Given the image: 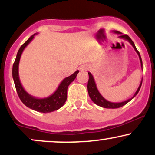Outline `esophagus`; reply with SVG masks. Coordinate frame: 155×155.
I'll return each instance as SVG.
<instances>
[{"label": "esophagus", "mask_w": 155, "mask_h": 155, "mask_svg": "<svg viewBox=\"0 0 155 155\" xmlns=\"http://www.w3.org/2000/svg\"><path fill=\"white\" fill-rule=\"evenodd\" d=\"M79 69L81 71H86V70H87V69H88V65H81V66H80V68H79Z\"/></svg>", "instance_id": "obj_1"}]
</instances>
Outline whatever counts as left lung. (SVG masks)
<instances>
[{"instance_id": "8db88e82", "label": "left lung", "mask_w": 155, "mask_h": 155, "mask_svg": "<svg viewBox=\"0 0 155 155\" xmlns=\"http://www.w3.org/2000/svg\"><path fill=\"white\" fill-rule=\"evenodd\" d=\"M114 32L115 33H117V34H120V35H119V38H123V39H124V40L127 41H128L129 43L133 46V47L134 48L135 51H136V53L138 54V57H139L140 62V66H141V68L143 67L142 60H141V58H140L139 51L137 50L136 46H135V44H134V43H133V41L131 40V38H130L127 35H122V33H120V32H119V31H114ZM88 74H89V80H88V84H87V90H88V94H89V95H90V98H91V100L93 101V102L95 103L96 105H97V106H101V107L106 108H117L122 107V106H123L125 104H127V103L132 100L133 97H134L135 96L138 94V92H139L140 88V87H141V84H142V80H143V79L141 80V81H140V85H139V87H138V90H136V92H135L134 95H133L131 98H130L127 101H123V102L112 103L107 100H106V99H105L104 97L101 95V93L99 92L98 90H97V86H96V84H95V79H94L93 76L92 75V74L90 72H88Z\"/></svg>"}]
</instances>
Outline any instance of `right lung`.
<instances>
[{"label": "right lung", "mask_w": 155, "mask_h": 155, "mask_svg": "<svg viewBox=\"0 0 155 155\" xmlns=\"http://www.w3.org/2000/svg\"><path fill=\"white\" fill-rule=\"evenodd\" d=\"M37 33H35V34L31 35L19 48L17 57H16V60L14 63L13 68H12V76H13L15 87L19 97L27 107L38 112L49 113V112H52L59 109L65 104L67 100L68 87L69 84L76 79L79 71H76L72 75L65 78L60 82V85L54 93L47 97L38 98V97H35L34 96L30 95L28 92H27L23 88L22 84L20 82V80H19V63L22 51H24L27 46L31 43V41L34 38L35 35Z\"/></svg>", "instance_id": "right-lung-1"}]
</instances>
